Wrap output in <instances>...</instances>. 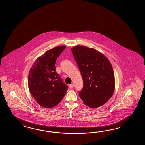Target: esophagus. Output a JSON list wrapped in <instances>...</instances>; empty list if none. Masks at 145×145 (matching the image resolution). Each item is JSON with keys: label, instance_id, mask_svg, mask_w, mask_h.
<instances>
[{"label": "esophagus", "instance_id": "1", "mask_svg": "<svg viewBox=\"0 0 145 145\" xmlns=\"http://www.w3.org/2000/svg\"><path fill=\"white\" fill-rule=\"evenodd\" d=\"M73 87H74V84H70V85L69 86V88L70 89H72Z\"/></svg>", "mask_w": 145, "mask_h": 145}]
</instances>
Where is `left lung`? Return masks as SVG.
<instances>
[{"instance_id":"1","label":"left lung","mask_w":145,"mask_h":145,"mask_svg":"<svg viewBox=\"0 0 145 145\" xmlns=\"http://www.w3.org/2000/svg\"><path fill=\"white\" fill-rule=\"evenodd\" d=\"M71 51L83 79L80 98L90 108L104 105L111 98L115 88L110 62L102 53L87 46H77Z\"/></svg>"}]
</instances>
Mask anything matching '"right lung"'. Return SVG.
<instances>
[{
	"label": "right lung",
	"mask_w": 145,
	"mask_h": 145,
	"mask_svg": "<svg viewBox=\"0 0 145 145\" xmlns=\"http://www.w3.org/2000/svg\"><path fill=\"white\" fill-rule=\"evenodd\" d=\"M66 46H57L35 61L28 78V88L37 103L44 108L56 106L64 97L68 86L56 71V59Z\"/></svg>",
	"instance_id": "add662e5"
}]
</instances>
